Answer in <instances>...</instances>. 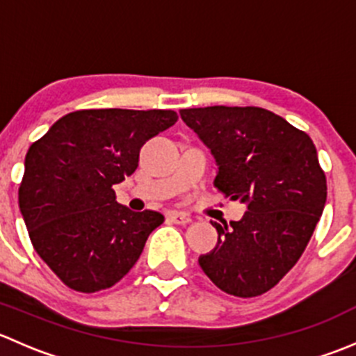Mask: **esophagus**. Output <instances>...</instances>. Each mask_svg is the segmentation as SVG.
Instances as JSON below:
<instances>
[{"instance_id":"34e87169","label":"esophagus","mask_w":356,"mask_h":356,"mask_svg":"<svg viewBox=\"0 0 356 356\" xmlns=\"http://www.w3.org/2000/svg\"><path fill=\"white\" fill-rule=\"evenodd\" d=\"M168 217L172 218V222H174V224H179V225H186L191 222V218H189L186 213H182V211H170V213H168Z\"/></svg>"}]
</instances>
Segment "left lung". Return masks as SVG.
Here are the masks:
<instances>
[{
  "mask_svg": "<svg viewBox=\"0 0 356 356\" xmlns=\"http://www.w3.org/2000/svg\"><path fill=\"white\" fill-rule=\"evenodd\" d=\"M217 163L215 188L246 204L241 220L211 222L217 246L200 267L239 298L267 293L300 260L327 198L310 136L258 106L179 111Z\"/></svg>",
  "mask_w": 356,
  "mask_h": 356,
  "instance_id": "obj_1",
  "label": "left lung"
}]
</instances>
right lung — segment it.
Instances as JSON below:
<instances>
[{
  "label": "right lung",
  "mask_w": 356,
  "mask_h": 356,
  "mask_svg": "<svg viewBox=\"0 0 356 356\" xmlns=\"http://www.w3.org/2000/svg\"><path fill=\"white\" fill-rule=\"evenodd\" d=\"M174 110H79L49 127L25 155L19 207L34 250L63 284L111 288L163 222L117 203L111 186L138 168L139 152L177 122Z\"/></svg>",
  "instance_id": "1"
}]
</instances>
